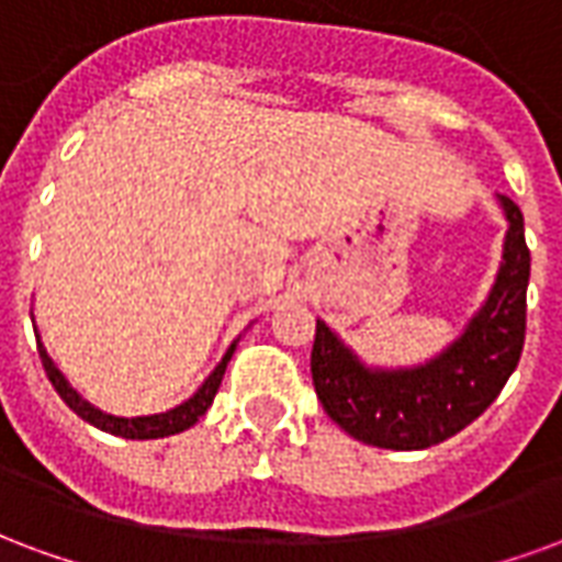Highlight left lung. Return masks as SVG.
<instances>
[{"label": "left lung", "instance_id": "left-lung-1", "mask_svg": "<svg viewBox=\"0 0 562 562\" xmlns=\"http://www.w3.org/2000/svg\"><path fill=\"white\" fill-rule=\"evenodd\" d=\"M509 218L497 284L485 308L431 366L368 371L329 326L317 321L311 347L314 392L331 422L353 440L380 449H428L464 431L488 411L518 366L527 331L530 248L521 209L503 196Z\"/></svg>", "mask_w": 562, "mask_h": 562}]
</instances>
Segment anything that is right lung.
<instances>
[{
    "label": "right lung",
    "mask_w": 562,
    "mask_h": 562,
    "mask_svg": "<svg viewBox=\"0 0 562 562\" xmlns=\"http://www.w3.org/2000/svg\"><path fill=\"white\" fill-rule=\"evenodd\" d=\"M38 353H41V362H44V371L50 376L53 389L59 392V398L71 407L80 419H86L89 425H95L101 431L108 434H116V437H125V440H158V437H170V434H179L191 428L203 413L209 411V404L215 398V392L221 386V376H224V368L231 362L233 356V347L227 350V356L221 359V366L209 374V380L203 386L196 389L194 398H188L186 404H179L176 411H167V413H158V416H140V419H119V416H110V413H101L95 411L92 404H86L71 386H68V380L59 374V368L53 366V359L47 356L44 350V344H38Z\"/></svg>",
    "instance_id": "right-lung-1"
}]
</instances>
